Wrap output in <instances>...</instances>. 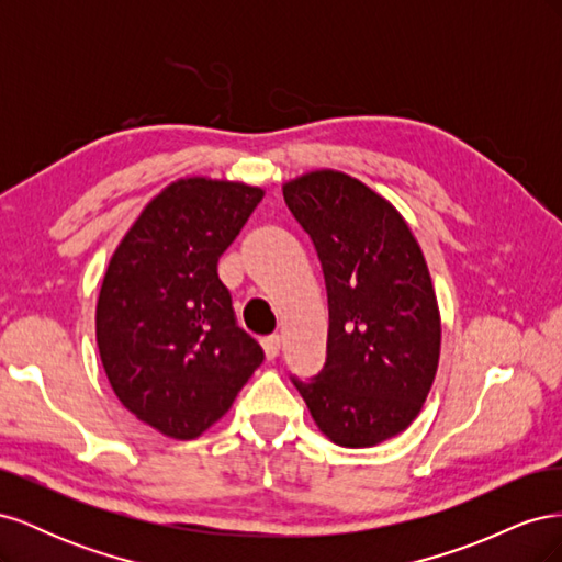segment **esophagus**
I'll return each instance as SVG.
<instances>
[{"instance_id":"34e87169","label":"esophagus","mask_w":562,"mask_h":562,"mask_svg":"<svg viewBox=\"0 0 562 562\" xmlns=\"http://www.w3.org/2000/svg\"><path fill=\"white\" fill-rule=\"evenodd\" d=\"M262 349H265V356L267 361H274L279 351H281V337L279 335H269L262 339Z\"/></svg>"}]
</instances>
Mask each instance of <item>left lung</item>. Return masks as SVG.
Instances as JSON below:
<instances>
[{
	"instance_id": "1",
	"label": "left lung",
	"mask_w": 562,
	"mask_h": 562,
	"mask_svg": "<svg viewBox=\"0 0 562 562\" xmlns=\"http://www.w3.org/2000/svg\"><path fill=\"white\" fill-rule=\"evenodd\" d=\"M328 291L326 363L291 378L318 429L370 448L407 429L436 378L440 316L427 262L386 199L337 171L283 184Z\"/></svg>"
}]
</instances>
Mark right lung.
Instances as JSON below:
<instances>
[{"label":"right lung","instance_id":"obj_1","mask_svg":"<svg viewBox=\"0 0 562 562\" xmlns=\"http://www.w3.org/2000/svg\"><path fill=\"white\" fill-rule=\"evenodd\" d=\"M262 194L206 178L168 184L108 265L95 307L100 361L124 407L171 438L206 431L265 361L217 277L220 255Z\"/></svg>","mask_w":562,"mask_h":562}]
</instances>
